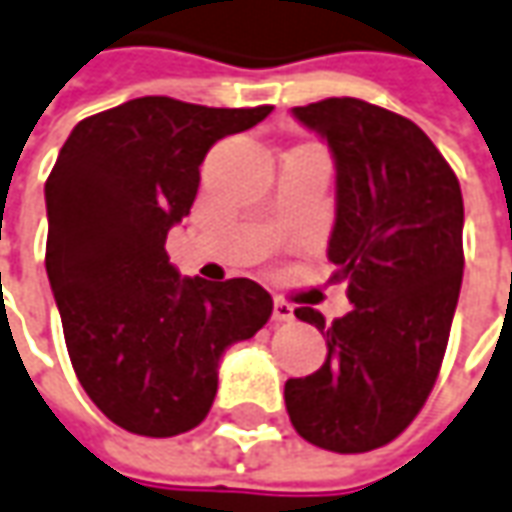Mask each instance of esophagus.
Returning <instances> with one entry per match:
<instances>
[{
  "mask_svg": "<svg viewBox=\"0 0 512 512\" xmlns=\"http://www.w3.org/2000/svg\"><path fill=\"white\" fill-rule=\"evenodd\" d=\"M274 322H291L294 319V308L285 300H274V311H271Z\"/></svg>",
  "mask_w": 512,
  "mask_h": 512,
  "instance_id": "34e87169",
  "label": "esophagus"
}]
</instances>
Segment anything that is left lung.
<instances>
[{"label": "left lung", "mask_w": 512, "mask_h": 512, "mask_svg": "<svg viewBox=\"0 0 512 512\" xmlns=\"http://www.w3.org/2000/svg\"><path fill=\"white\" fill-rule=\"evenodd\" d=\"M291 114L328 142L336 221L328 260L347 280L350 314L325 325L328 358L285 381V409L302 440L336 454L392 443L423 409L446 356L462 285V193L454 170L412 120L356 97H328Z\"/></svg>", "instance_id": "1"}]
</instances>
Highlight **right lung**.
I'll list each match as a JSON object with an SVG mask.
<instances>
[{
    "label": "right lung",
    "instance_id": "obj_1",
    "mask_svg": "<svg viewBox=\"0 0 512 512\" xmlns=\"http://www.w3.org/2000/svg\"><path fill=\"white\" fill-rule=\"evenodd\" d=\"M269 111L137 97L75 125L44 184L66 350L86 395L131 434L196 429L224 350L269 322L271 297L255 280L182 277L165 252L207 151Z\"/></svg>",
    "mask_w": 512,
    "mask_h": 512
}]
</instances>
